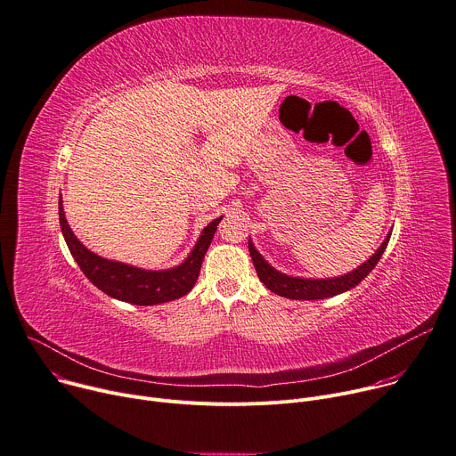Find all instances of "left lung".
I'll use <instances>...</instances> for the list:
<instances>
[{"instance_id": "1", "label": "left lung", "mask_w": 456, "mask_h": 456, "mask_svg": "<svg viewBox=\"0 0 456 456\" xmlns=\"http://www.w3.org/2000/svg\"><path fill=\"white\" fill-rule=\"evenodd\" d=\"M389 235L384 239V242L380 244V248L375 251V254L359 268H355L353 272L340 275V277H333V279H302V277H289L286 273H281L279 270H275L273 266H270L265 257L256 249L254 242L248 240V249L251 261H254V266L257 270V275L261 279V282L273 293L286 297V298H295V300H317V298H326V297H333L338 293H344L351 288H355L364 277H368V273L377 266V263L380 261L384 249L389 242Z\"/></svg>"}]
</instances>
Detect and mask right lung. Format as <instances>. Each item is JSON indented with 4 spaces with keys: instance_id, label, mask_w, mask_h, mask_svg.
Returning a JSON list of instances; mask_svg holds the SVG:
<instances>
[{
    "instance_id": "1",
    "label": "right lung",
    "mask_w": 456,
    "mask_h": 456,
    "mask_svg": "<svg viewBox=\"0 0 456 456\" xmlns=\"http://www.w3.org/2000/svg\"><path fill=\"white\" fill-rule=\"evenodd\" d=\"M221 219L223 217L212 221L205 230L200 232V237L197 239L193 249L190 251V256L186 257L184 263L170 270L151 272V270L135 268L125 263L103 259L95 256L94 251H90L86 246H83L65 219L63 200L60 197L61 232L70 254L76 259L81 272L103 293L137 306H154V305H161V302L175 300L186 295L193 288L200 272L202 259H205V254L214 239V233Z\"/></svg>"
}]
</instances>
